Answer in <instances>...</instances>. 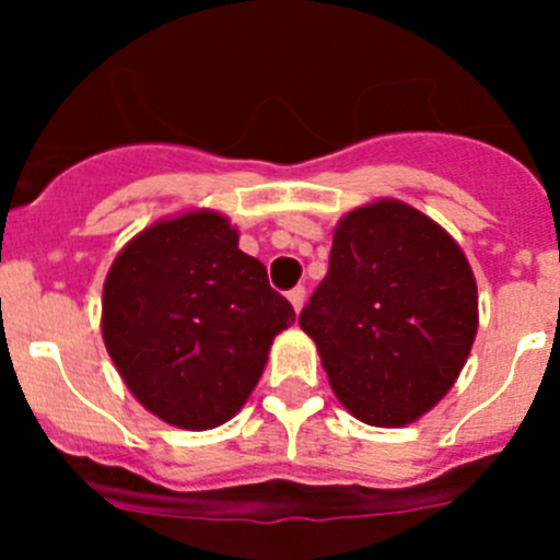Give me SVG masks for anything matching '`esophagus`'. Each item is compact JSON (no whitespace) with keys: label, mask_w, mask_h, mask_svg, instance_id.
Here are the masks:
<instances>
[{"label":"esophagus","mask_w":560,"mask_h":560,"mask_svg":"<svg viewBox=\"0 0 560 560\" xmlns=\"http://www.w3.org/2000/svg\"><path fill=\"white\" fill-rule=\"evenodd\" d=\"M287 298H290L292 308H295V312L301 314L303 306H306V290H303V287H295V290L287 292Z\"/></svg>","instance_id":"1"}]
</instances>
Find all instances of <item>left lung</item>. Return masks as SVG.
Here are the masks:
<instances>
[{"mask_svg":"<svg viewBox=\"0 0 560 560\" xmlns=\"http://www.w3.org/2000/svg\"><path fill=\"white\" fill-rule=\"evenodd\" d=\"M477 325L463 248L393 197L338 219L330 268L301 314L336 398L374 428L428 415L460 376Z\"/></svg>","mask_w":560,"mask_h":560,"instance_id":"left-lung-1","label":"left lung"}]
</instances>
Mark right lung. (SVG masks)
<instances>
[{"mask_svg": "<svg viewBox=\"0 0 560 560\" xmlns=\"http://www.w3.org/2000/svg\"><path fill=\"white\" fill-rule=\"evenodd\" d=\"M295 322L224 213L195 208L140 230L103 287V341L129 393L167 425L238 415L273 338Z\"/></svg>", "mask_w": 560, "mask_h": 560, "instance_id": "obj_1", "label": "right lung"}]
</instances>
